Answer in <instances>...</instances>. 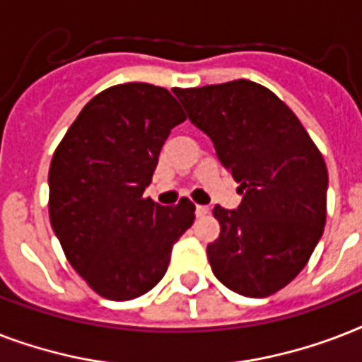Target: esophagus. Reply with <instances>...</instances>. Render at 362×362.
<instances>
[{
	"label": "esophagus",
	"mask_w": 362,
	"mask_h": 362,
	"mask_svg": "<svg viewBox=\"0 0 362 362\" xmlns=\"http://www.w3.org/2000/svg\"><path fill=\"white\" fill-rule=\"evenodd\" d=\"M209 212H210L209 206H203V204H197V206H195V216H197V218H204Z\"/></svg>",
	"instance_id": "esophagus-1"
}]
</instances>
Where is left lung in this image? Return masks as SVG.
Here are the masks:
<instances>
[{
    "label": "left lung",
    "instance_id": "left-lung-1",
    "mask_svg": "<svg viewBox=\"0 0 362 362\" xmlns=\"http://www.w3.org/2000/svg\"><path fill=\"white\" fill-rule=\"evenodd\" d=\"M173 92L192 124L214 142L244 195L237 210L216 204L220 237L206 246L212 272L244 297L280 291L323 235L329 186L323 156L293 110L257 82Z\"/></svg>",
    "mask_w": 362,
    "mask_h": 362
}]
</instances>
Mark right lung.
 I'll return each instance as SVG.
<instances>
[{"label":"right lung","instance_id":"add662e5","mask_svg":"<svg viewBox=\"0 0 362 362\" xmlns=\"http://www.w3.org/2000/svg\"><path fill=\"white\" fill-rule=\"evenodd\" d=\"M186 120L169 90L127 82L98 93L76 116L48 170V214L71 267L101 297L131 300L167 272L195 204L161 206L150 186L170 129Z\"/></svg>","mask_w":362,"mask_h":362}]
</instances>
